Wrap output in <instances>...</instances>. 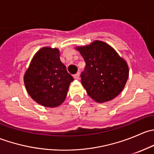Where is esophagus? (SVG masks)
Instances as JSON below:
<instances>
[{
    "instance_id": "obj_1",
    "label": "esophagus",
    "mask_w": 154,
    "mask_h": 154,
    "mask_svg": "<svg viewBox=\"0 0 154 154\" xmlns=\"http://www.w3.org/2000/svg\"><path fill=\"white\" fill-rule=\"evenodd\" d=\"M74 79H77V80H78V79L80 78V73L78 72V73H77L76 74H74Z\"/></svg>"
}]
</instances>
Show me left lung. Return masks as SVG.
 Listing matches in <instances>:
<instances>
[{
    "instance_id": "obj_1",
    "label": "left lung",
    "mask_w": 154,
    "mask_h": 154,
    "mask_svg": "<svg viewBox=\"0 0 154 154\" xmlns=\"http://www.w3.org/2000/svg\"><path fill=\"white\" fill-rule=\"evenodd\" d=\"M76 49L86 63L81 83L88 96L97 103L109 101L117 97L129 77L127 62L114 48L98 40Z\"/></svg>"
}]
</instances>
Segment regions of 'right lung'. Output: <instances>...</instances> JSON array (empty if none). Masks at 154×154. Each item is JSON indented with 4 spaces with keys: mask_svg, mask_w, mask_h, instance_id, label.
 Returning <instances> with one entry per match:
<instances>
[{
    "mask_svg": "<svg viewBox=\"0 0 154 154\" xmlns=\"http://www.w3.org/2000/svg\"><path fill=\"white\" fill-rule=\"evenodd\" d=\"M57 48L45 47L34 55L26 71L24 82L27 93L38 104L57 107L64 102L74 80L60 61Z\"/></svg>",
    "mask_w": 154,
    "mask_h": 154,
    "instance_id": "1",
    "label": "right lung"
}]
</instances>
